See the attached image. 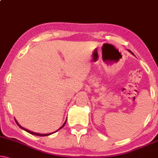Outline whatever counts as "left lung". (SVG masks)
<instances>
[{
    "mask_svg": "<svg viewBox=\"0 0 158 158\" xmlns=\"http://www.w3.org/2000/svg\"><path fill=\"white\" fill-rule=\"evenodd\" d=\"M128 51H129V52H130L131 53V54H133V52H131V51H130V50H128Z\"/></svg>",
    "mask_w": 158,
    "mask_h": 158,
    "instance_id": "left-lung-1",
    "label": "left lung"
}]
</instances>
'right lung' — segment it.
Instances as JSON below:
<instances>
[{"instance_id": "1", "label": "right lung", "mask_w": 158, "mask_h": 158, "mask_svg": "<svg viewBox=\"0 0 158 158\" xmlns=\"http://www.w3.org/2000/svg\"><path fill=\"white\" fill-rule=\"evenodd\" d=\"M66 119H67V118H66ZM16 121V123H17V124H18V126H19V127H20L21 128H22V129H23V130H25V131H27V132H28V133H30V134H32V135H38V136H46V135H51V134H52V133H47V134H40V133H35V132H32V131H29V130H27V129H26V128H23V127H21V126L20 125V124H19V123H18V121ZM65 123H66V121H65V123H64V124H63V126H62V127H60V128H59V129H60V128H62L63 127H64V126H65ZM58 131V130H57Z\"/></svg>"}]
</instances>
